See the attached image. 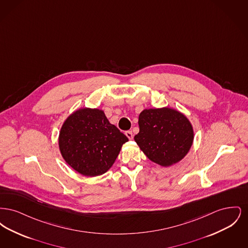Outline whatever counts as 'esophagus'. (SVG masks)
<instances>
[{"label":"esophagus","instance_id":"1","mask_svg":"<svg viewBox=\"0 0 248 248\" xmlns=\"http://www.w3.org/2000/svg\"><path fill=\"white\" fill-rule=\"evenodd\" d=\"M125 136H126L129 140H133V133H132V131H126V132H125Z\"/></svg>","mask_w":248,"mask_h":248}]
</instances>
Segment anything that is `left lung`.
<instances>
[{"instance_id":"obj_1","label":"left lung","mask_w":248,"mask_h":248,"mask_svg":"<svg viewBox=\"0 0 248 248\" xmlns=\"http://www.w3.org/2000/svg\"><path fill=\"white\" fill-rule=\"evenodd\" d=\"M139 125L135 141L152 162L165 167L181 161L189 153L194 139L189 119L167 107L142 110Z\"/></svg>"}]
</instances>
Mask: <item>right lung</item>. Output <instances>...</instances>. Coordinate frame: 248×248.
<instances>
[{"label":"right lung","instance_id":"right-lung-1","mask_svg":"<svg viewBox=\"0 0 248 248\" xmlns=\"http://www.w3.org/2000/svg\"><path fill=\"white\" fill-rule=\"evenodd\" d=\"M128 139L111 124L102 109L72 112L59 132V151L66 163L86 177L100 176L112 166Z\"/></svg>","mask_w":248,"mask_h":248}]
</instances>
